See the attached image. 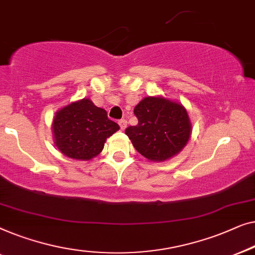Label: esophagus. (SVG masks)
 Here are the masks:
<instances>
[{
  "label": "esophagus",
  "mask_w": 255,
  "mask_h": 255,
  "mask_svg": "<svg viewBox=\"0 0 255 255\" xmlns=\"http://www.w3.org/2000/svg\"><path fill=\"white\" fill-rule=\"evenodd\" d=\"M118 124H119V126H120L121 129H123V130L127 127V120H125V119L119 120V121H118Z\"/></svg>",
  "instance_id": "esophagus-1"
}]
</instances>
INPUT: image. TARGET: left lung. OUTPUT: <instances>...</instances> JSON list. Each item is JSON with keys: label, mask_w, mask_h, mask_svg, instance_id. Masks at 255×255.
Segmentation results:
<instances>
[{"label": "left lung", "mask_w": 255, "mask_h": 255, "mask_svg": "<svg viewBox=\"0 0 255 255\" xmlns=\"http://www.w3.org/2000/svg\"><path fill=\"white\" fill-rule=\"evenodd\" d=\"M138 124L126 128L134 148L149 160L163 162L177 155L191 136L185 107L160 97H146L134 109Z\"/></svg>", "instance_id": "1"}]
</instances>
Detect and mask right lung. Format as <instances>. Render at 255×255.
<instances>
[{"label": "right lung", "mask_w": 255, "mask_h": 255, "mask_svg": "<svg viewBox=\"0 0 255 255\" xmlns=\"http://www.w3.org/2000/svg\"><path fill=\"white\" fill-rule=\"evenodd\" d=\"M119 128L107 118L106 111L90 99H82L60 110L53 121L56 146L74 159L93 158L103 150L106 138Z\"/></svg>", "instance_id": "right-lung-1"}]
</instances>
